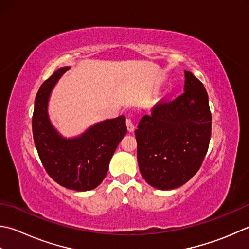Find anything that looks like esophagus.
Masks as SVG:
<instances>
[{"mask_svg": "<svg viewBox=\"0 0 249 249\" xmlns=\"http://www.w3.org/2000/svg\"><path fill=\"white\" fill-rule=\"evenodd\" d=\"M126 126H127V129H128L129 133H131V131L135 130V125L133 123V121H131L130 119L126 120Z\"/></svg>", "mask_w": 249, "mask_h": 249, "instance_id": "1", "label": "esophagus"}]
</instances>
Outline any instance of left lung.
<instances>
[{
  "label": "left lung",
  "instance_id": "left-lung-1",
  "mask_svg": "<svg viewBox=\"0 0 249 249\" xmlns=\"http://www.w3.org/2000/svg\"><path fill=\"white\" fill-rule=\"evenodd\" d=\"M184 91L160 100L135 130L140 173L160 190L178 188L201 167L212 135V113L203 83L184 71Z\"/></svg>",
  "mask_w": 249,
  "mask_h": 249
}]
</instances>
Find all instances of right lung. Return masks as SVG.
I'll use <instances>...</instances> for the list:
<instances>
[{
	"mask_svg": "<svg viewBox=\"0 0 249 249\" xmlns=\"http://www.w3.org/2000/svg\"><path fill=\"white\" fill-rule=\"evenodd\" d=\"M68 69H58L37 91L32 115L33 140L44 168L58 184L89 191L107 176L112 155L127 128L125 116L121 115L94 125L77 138H62L48 119L47 102L53 87Z\"/></svg>",
	"mask_w": 249,
	"mask_h": 249,
	"instance_id": "right-lung-1",
	"label": "right lung"
}]
</instances>
